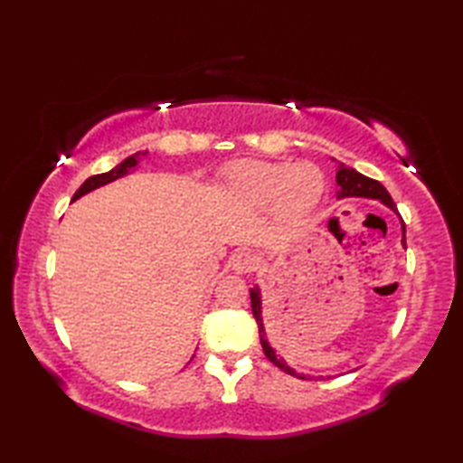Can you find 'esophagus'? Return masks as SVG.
Wrapping results in <instances>:
<instances>
[{
	"instance_id": "1",
	"label": "esophagus",
	"mask_w": 463,
	"mask_h": 463,
	"mask_svg": "<svg viewBox=\"0 0 463 463\" xmlns=\"http://www.w3.org/2000/svg\"><path fill=\"white\" fill-rule=\"evenodd\" d=\"M231 264H232V270H237L239 274H249L257 269L259 260L250 252H239V254H234Z\"/></svg>"
}]
</instances>
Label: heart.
<instances>
[{
    "mask_svg": "<svg viewBox=\"0 0 463 463\" xmlns=\"http://www.w3.org/2000/svg\"><path fill=\"white\" fill-rule=\"evenodd\" d=\"M226 186L239 201L250 206L274 203L282 221H298L317 209L326 179L312 163H234L224 175Z\"/></svg>",
    "mask_w": 463,
    "mask_h": 463,
    "instance_id": "1",
    "label": "heart"
}]
</instances>
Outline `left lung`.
I'll use <instances>...</instances> for the list:
<instances>
[{
	"label": "left lung",
	"mask_w": 463,
	"mask_h": 463,
	"mask_svg": "<svg viewBox=\"0 0 463 463\" xmlns=\"http://www.w3.org/2000/svg\"><path fill=\"white\" fill-rule=\"evenodd\" d=\"M336 184L340 186L338 191V199H350V196H358V199H373V201H380L388 206V209L394 211L398 216V209H396V203L392 201L390 193L383 189V184L370 179V176H364L362 173H358L356 169H352V166H346L344 163H338V173H336ZM402 222V244H404L406 249V224L404 221L400 219ZM250 307H252V314L254 318H257L259 324V336H260V344H262V350H264V356H267L274 366H279L282 372L290 373V376H297L300 380H307L308 376H304V373H298L294 368H290L284 358L277 356V352L272 350V346L267 340V332H264V324H262V300H260V288L254 287L250 288Z\"/></svg>",
	"instance_id": "8db88e82"
}]
</instances>
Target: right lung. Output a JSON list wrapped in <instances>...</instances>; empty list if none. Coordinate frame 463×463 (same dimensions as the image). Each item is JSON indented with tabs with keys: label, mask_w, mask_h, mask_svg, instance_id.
Returning <instances> with one entry per match:
<instances>
[{
	"label": "right lung",
	"mask_w": 463,
	"mask_h": 463,
	"mask_svg": "<svg viewBox=\"0 0 463 463\" xmlns=\"http://www.w3.org/2000/svg\"><path fill=\"white\" fill-rule=\"evenodd\" d=\"M143 155H145V153H135V155H131V156H127V159H125L123 163L117 165L115 169L107 171V173H101V175H93V176H90V179H87V181L80 186V189H77V193L73 194V201L81 199L83 194L91 193V191H95V189H99V186H103V184H109V183L117 181V179H121V176L129 175L131 171H135V169H137V165H139V161H141V156H143Z\"/></svg>",
	"instance_id": "1"
}]
</instances>
